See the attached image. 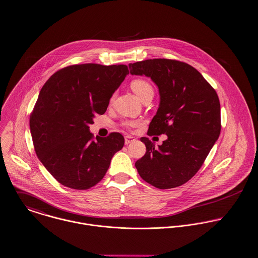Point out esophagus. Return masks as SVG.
Masks as SVG:
<instances>
[{
  "label": "esophagus",
  "instance_id": "34e87169",
  "mask_svg": "<svg viewBox=\"0 0 258 258\" xmlns=\"http://www.w3.org/2000/svg\"><path fill=\"white\" fill-rule=\"evenodd\" d=\"M135 141H136L135 138L132 137V136H126V137L124 138V144H125V145H130L131 143H133V142H135Z\"/></svg>",
  "mask_w": 258,
  "mask_h": 258
}]
</instances>
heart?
Returning <instances> with one entry per match:
<instances>
[{
  "instance_id": "b5f03b06",
  "label": "heart",
  "mask_w": 258,
  "mask_h": 258,
  "mask_svg": "<svg viewBox=\"0 0 258 258\" xmlns=\"http://www.w3.org/2000/svg\"><path fill=\"white\" fill-rule=\"evenodd\" d=\"M131 88L140 100H142L148 94H154V90H153L151 84L149 82H147L146 80L138 79V80L133 81L131 84ZM128 124H134V123H128Z\"/></svg>"
}]
</instances>
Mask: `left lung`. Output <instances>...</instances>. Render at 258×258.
<instances>
[{
    "mask_svg": "<svg viewBox=\"0 0 258 258\" xmlns=\"http://www.w3.org/2000/svg\"><path fill=\"white\" fill-rule=\"evenodd\" d=\"M131 75L151 78L158 89L159 105L149 136L165 134L158 149L141 141L147 153L137 160L141 177L160 189L179 186L202 167L220 134V103L216 92L191 66L166 58L128 64Z\"/></svg>",
    "mask_w": 258,
    "mask_h": 258,
    "instance_id": "obj_1",
    "label": "left lung"
}]
</instances>
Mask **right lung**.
<instances>
[{
	"instance_id": "right-lung-1",
	"label": "right lung",
	"mask_w": 258,
	"mask_h": 258,
	"mask_svg": "<svg viewBox=\"0 0 258 258\" xmlns=\"http://www.w3.org/2000/svg\"><path fill=\"white\" fill-rule=\"evenodd\" d=\"M128 75L125 64L70 66L42 88L30 118L36 154L62 185L88 189L103 179L123 137L90 133L94 117L105 112L113 93Z\"/></svg>"
}]
</instances>
